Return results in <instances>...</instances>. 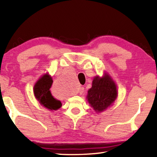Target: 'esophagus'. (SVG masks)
Wrapping results in <instances>:
<instances>
[{"label": "esophagus", "instance_id": "1", "mask_svg": "<svg viewBox=\"0 0 157 157\" xmlns=\"http://www.w3.org/2000/svg\"><path fill=\"white\" fill-rule=\"evenodd\" d=\"M79 94H82L84 92V88L83 87H80V89L79 90Z\"/></svg>", "mask_w": 157, "mask_h": 157}]
</instances>
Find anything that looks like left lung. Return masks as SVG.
<instances>
[{
	"instance_id": "obj_1",
	"label": "left lung",
	"mask_w": 157,
	"mask_h": 157,
	"mask_svg": "<svg viewBox=\"0 0 157 157\" xmlns=\"http://www.w3.org/2000/svg\"><path fill=\"white\" fill-rule=\"evenodd\" d=\"M118 91L113 81L108 75L94 79L92 87L89 90L87 100L96 112L104 111L116 100Z\"/></svg>"
}]
</instances>
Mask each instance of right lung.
<instances>
[{"label":"right lung","mask_w":157,"mask_h":157,"mask_svg":"<svg viewBox=\"0 0 157 157\" xmlns=\"http://www.w3.org/2000/svg\"><path fill=\"white\" fill-rule=\"evenodd\" d=\"M52 79L46 74L36 82L34 87V95L41 105L50 110H57L61 107L62 103L52 95L50 91Z\"/></svg>","instance_id":"obj_1"}]
</instances>
